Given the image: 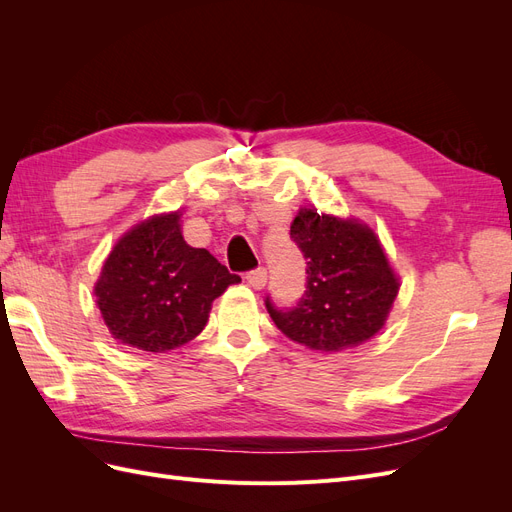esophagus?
<instances>
[{"label":"esophagus","instance_id":"esophagus-1","mask_svg":"<svg viewBox=\"0 0 512 512\" xmlns=\"http://www.w3.org/2000/svg\"><path fill=\"white\" fill-rule=\"evenodd\" d=\"M245 280H247V284H250V288H254V290L265 288V284H267V269H256L252 273H247Z\"/></svg>","mask_w":512,"mask_h":512}]
</instances>
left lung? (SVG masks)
Masks as SVG:
<instances>
[{"mask_svg":"<svg viewBox=\"0 0 512 512\" xmlns=\"http://www.w3.org/2000/svg\"><path fill=\"white\" fill-rule=\"evenodd\" d=\"M290 237L307 260V290L292 312L267 299L275 327L316 352L356 348L380 333L401 284L374 228L301 207Z\"/></svg>","mask_w":512,"mask_h":512,"instance_id":"left-lung-1","label":"left lung"}]
</instances>
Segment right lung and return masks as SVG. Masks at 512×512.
Returning <instances> with one entry per match:
<instances>
[{
    "mask_svg": "<svg viewBox=\"0 0 512 512\" xmlns=\"http://www.w3.org/2000/svg\"><path fill=\"white\" fill-rule=\"evenodd\" d=\"M183 209L153 213L123 232L94 284L100 316L119 344L168 352L205 329L211 303L239 284L203 247L185 243Z\"/></svg>",
    "mask_w": 512,
    "mask_h": 512,
    "instance_id": "right-lung-1",
    "label": "right lung"
}]
</instances>
